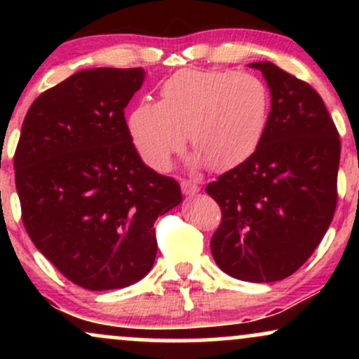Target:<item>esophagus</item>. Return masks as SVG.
<instances>
[{
	"instance_id": "obj_1",
	"label": "esophagus",
	"mask_w": 359,
	"mask_h": 359,
	"mask_svg": "<svg viewBox=\"0 0 359 359\" xmlns=\"http://www.w3.org/2000/svg\"><path fill=\"white\" fill-rule=\"evenodd\" d=\"M180 187H182L184 196H196V194L201 191L199 185L191 182V180H182V182H180Z\"/></svg>"
}]
</instances>
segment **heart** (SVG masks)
Segmentation results:
<instances>
[{
  "label": "heart",
  "instance_id": "obj_1",
  "mask_svg": "<svg viewBox=\"0 0 359 359\" xmlns=\"http://www.w3.org/2000/svg\"><path fill=\"white\" fill-rule=\"evenodd\" d=\"M270 94L258 77L233 71L182 69L163 82L158 102H140L128 116L131 142L147 165L167 170L187 133L192 163L231 170L258 150L269 126Z\"/></svg>",
  "mask_w": 359,
  "mask_h": 359
}]
</instances>
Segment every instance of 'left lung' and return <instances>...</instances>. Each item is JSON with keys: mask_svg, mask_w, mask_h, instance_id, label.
<instances>
[{"mask_svg": "<svg viewBox=\"0 0 359 359\" xmlns=\"http://www.w3.org/2000/svg\"><path fill=\"white\" fill-rule=\"evenodd\" d=\"M271 94L258 150L205 192L219 204L211 240L216 265L229 277L277 282L314 253L334 216L341 142L323 97L269 60L251 62Z\"/></svg>", "mask_w": 359, "mask_h": 359, "instance_id": "1", "label": "left lung"}]
</instances>
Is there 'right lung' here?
<instances>
[{
    "mask_svg": "<svg viewBox=\"0 0 359 359\" xmlns=\"http://www.w3.org/2000/svg\"><path fill=\"white\" fill-rule=\"evenodd\" d=\"M143 69H84L45 90L25 116L15 180L25 229L76 285L125 288L151 270L154 222L180 185L143 163L125 108Z\"/></svg>",
    "mask_w": 359,
    "mask_h": 359,
    "instance_id": "add662e5",
    "label": "right lung"
}]
</instances>
